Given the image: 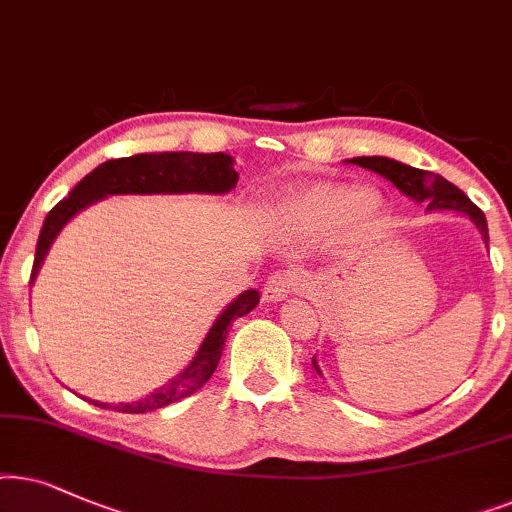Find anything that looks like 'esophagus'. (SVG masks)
Listing matches in <instances>:
<instances>
[{
    "label": "esophagus",
    "instance_id": "34e87169",
    "mask_svg": "<svg viewBox=\"0 0 512 512\" xmlns=\"http://www.w3.org/2000/svg\"><path fill=\"white\" fill-rule=\"evenodd\" d=\"M292 285H295V283H292V276H288V274L269 276L267 283H264L262 299H264V302H271V304L283 302V299L292 292Z\"/></svg>",
    "mask_w": 512,
    "mask_h": 512
}]
</instances>
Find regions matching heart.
<instances>
[{"label": "heart", "instance_id": "b5f03b06", "mask_svg": "<svg viewBox=\"0 0 512 512\" xmlns=\"http://www.w3.org/2000/svg\"><path fill=\"white\" fill-rule=\"evenodd\" d=\"M276 222L288 236H316L346 222L356 236H367L379 227L384 215L381 196L372 189H353L337 182L292 189L274 208Z\"/></svg>", "mask_w": 512, "mask_h": 512}]
</instances>
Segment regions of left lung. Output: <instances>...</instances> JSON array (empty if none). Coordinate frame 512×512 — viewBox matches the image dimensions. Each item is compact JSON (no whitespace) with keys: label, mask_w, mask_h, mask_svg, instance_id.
<instances>
[{"label":"left lung","mask_w":512,"mask_h":512,"mask_svg":"<svg viewBox=\"0 0 512 512\" xmlns=\"http://www.w3.org/2000/svg\"><path fill=\"white\" fill-rule=\"evenodd\" d=\"M346 163H353V166L367 168L372 170V173L386 177L388 182H393V187L398 189V192H403L407 196V199L426 206L428 213H431V210H449V213L466 215L468 220L478 227L485 245L489 243L485 213H482L459 187H454L452 182H447L442 175H433L428 173V170L407 166V163L388 159V156H356V159H346ZM311 363L313 370L323 374L316 363V358H313Z\"/></svg>","instance_id":"obj_1"}]
</instances>
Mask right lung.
Segmentation results:
<instances>
[{
    "mask_svg": "<svg viewBox=\"0 0 512 512\" xmlns=\"http://www.w3.org/2000/svg\"><path fill=\"white\" fill-rule=\"evenodd\" d=\"M238 173L234 170V159L224 152L199 154V152H159V154H135L128 159H112L100 163L93 173H88L56 208L46 215L44 227L39 231L37 252H34L30 285L37 281L44 257L49 255L53 241L74 215L91 206V203L114 194H227L236 187ZM260 304V292L245 290L234 302L227 304L213 325L206 339L185 370L177 377L168 379L161 388L149 393L147 398L135 403H98L102 410H117L126 414H145L159 407H166L177 400L187 398L213 377L220 363L224 342H227L229 327L236 318L250 313Z\"/></svg>",
    "mask_w": 512,
    "mask_h": 512,
    "instance_id": "add662e5",
    "label": "right lung"
}]
</instances>
